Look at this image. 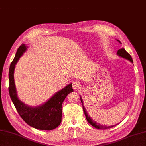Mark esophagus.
<instances>
[{"label": "esophagus", "instance_id": "34e87169", "mask_svg": "<svg viewBox=\"0 0 146 146\" xmlns=\"http://www.w3.org/2000/svg\"><path fill=\"white\" fill-rule=\"evenodd\" d=\"M72 87L74 90H78L81 87V85H80V83L78 82H74L72 84Z\"/></svg>", "mask_w": 146, "mask_h": 146}]
</instances>
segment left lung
<instances>
[{"instance_id": "1", "label": "left lung", "mask_w": 146, "mask_h": 146, "mask_svg": "<svg viewBox=\"0 0 146 146\" xmlns=\"http://www.w3.org/2000/svg\"><path fill=\"white\" fill-rule=\"evenodd\" d=\"M117 41L119 42V43H121V42L119 41V39H116ZM117 54L118 56H119L120 58H124L125 59V60L129 61L130 62H131L132 63H133V60H132V58L131 57V56L127 52L124 48H122L120 49H119L118 50L117 52ZM80 100H81V102H82V105H83V111H84V113L85 115V117L86 118V120L88 121V122L89 123H90V124L93 126L94 127L97 128L98 129H109V128H111L117 125V124H119V123H117V124L115 125H102V124H100V123H99L97 122H95V120H93L92 118L90 117V115H88V113H87V111H86V109H85V107L84 106V105H83V99L82 98L81 96H80Z\"/></svg>"}]
</instances>
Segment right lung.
<instances>
[{"mask_svg": "<svg viewBox=\"0 0 146 146\" xmlns=\"http://www.w3.org/2000/svg\"><path fill=\"white\" fill-rule=\"evenodd\" d=\"M28 47L22 44L18 48L9 68V92L17 112L27 124L39 130L51 131L60 124L62 117V104L70 93L73 92L72 83L56 92L48 100L38 106H30L19 98L14 82L15 64Z\"/></svg>", "mask_w": 146, "mask_h": 146, "instance_id": "right-lung-1", "label": "right lung"}]
</instances>
